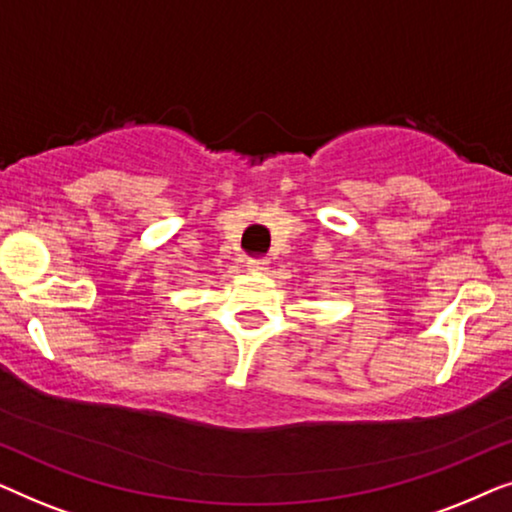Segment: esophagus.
<instances>
[{
  "mask_svg": "<svg viewBox=\"0 0 512 512\" xmlns=\"http://www.w3.org/2000/svg\"><path fill=\"white\" fill-rule=\"evenodd\" d=\"M247 268H249L251 272H263V270H268V258H265V256H251L249 261H247Z\"/></svg>",
  "mask_w": 512,
  "mask_h": 512,
  "instance_id": "obj_1",
  "label": "esophagus"
}]
</instances>
